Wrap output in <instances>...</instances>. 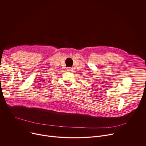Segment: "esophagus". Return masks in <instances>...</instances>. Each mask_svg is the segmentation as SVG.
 <instances>
[{
	"instance_id": "1",
	"label": "esophagus",
	"mask_w": 146,
	"mask_h": 146,
	"mask_svg": "<svg viewBox=\"0 0 146 146\" xmlns=\"http://www.w3.org/2000/svg\"><path fill=\"white\" fill-rule=\"evenodd\" d=\"M66 71H68V72H72L73 71V69H72V68H68Z\"/></svg>"
}]
</instances>
